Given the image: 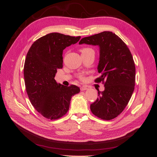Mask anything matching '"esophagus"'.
I'll return each mask as SVG.
<instances>
[{
    "label": "esophagus",
    "instance_id": "obj_1",
    "mask_svg": "<svg viewBox=\"0 0 157 157\" xmlns=\"http://www.w3.org/2000/svg\"><path fill=\"white\" fill-rule=\"evenodd\" d=\"M87 90V88L86 86L80 87V90H82V91H84V90Z\"/></svg>",
    "mask_w": 157,
    "mask_h": 157
}]
</instances>
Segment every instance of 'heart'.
I'll use <instances>...</instances> for the list:
<instances>
[{
    "label": "heart",
    "mask_w": 157,
    "mask_h": 157,
    "mask_svg": "<svg viewBox=\"0 0 157 157\" xmlns=\"http://www.w3.org/2000/svg\"><path fill=\"white\" fill-rule=\"evenodd\" d=\"M90 50H93L92 48H83L81 50V52H82V53H84V52H86L90 51ZM80 78H82V76H80Z\"/></svg>",
    "instance_id": "b5f03b06"
}]
</instances>
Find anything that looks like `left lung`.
Here are the masks:
<instances>
[{"label":"left lung","instance_id":"obj_1","mask_svg":"<svg viewBox=\"0 0 157 157\" xmlns=\"http://www.w3.org/2000/svg\"><path fill=\"white\" fill-rule=\"evenodd\" d=\"M79 44L99 46L98 66L105 90L98 91V98L90 105L94 115L109 121L118 117L125 109L134 90L136 67L131 52L120 37L110 31L82 38Z\"/></svg>","mask_w":157,"mask_h":157}]
</instances>
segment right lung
<instances>
[{
  "label": "right lung",
  "instance_id": "obj_1",
  "mask_svg": "<svg viewBox=\"0 0 157 157\" xmlns=\"http://www.w3.org/2000/svg\"><path fill=\"white\" fill-rule=\"evenodd\" d=\"M80 39V36L49 33L33 42L27 54L23 75L28 97L36 110L48 119L64 116L71 98L80 92L75 85L65 86L54 79L57 69L63 67V50Z\"/></svg>",
  "mask_w": 157,
  "mask_h": 157
}]
</instances>
